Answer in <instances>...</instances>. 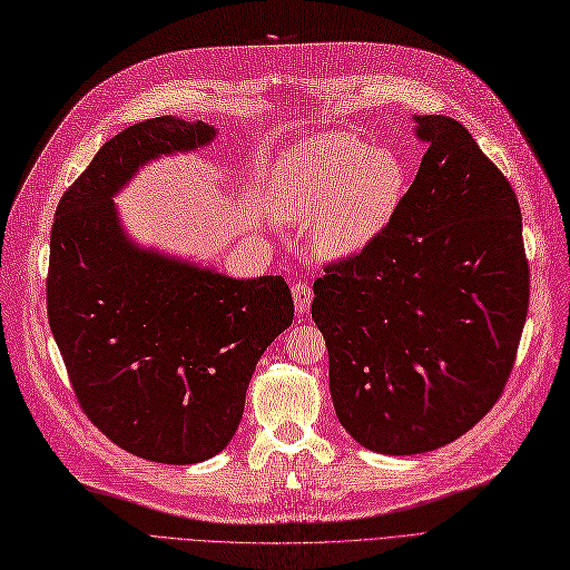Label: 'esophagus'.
Listing matches in <instances>:
<instances>
[{
  "label": "esophagus",
  "mask_w": 570,
  "mask_h": 570,
  "mask_svg": "<svg viewBox=\"0 0 570 570\" xmlns=\"http://www.w3.org/2000/svg\"><path fill=\"white\" fill-rule=\"evenodd\" d=\"M291 293H293V303H296V312L298 314H305L309 312V305H312V288L307 282H296L291 286Z\"/></svg>",
  "instance_id": "obj_1"
}]
</instances>
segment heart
I'll return each mask as SVG.
<instances>
[{
  "label": "heart",
  "instance_id": "b5f03b06",
  "mask_svg": "<svg viewBox=\"0 0 570 570\" xmlns=\"http://www.w3.org/2000/svg\"><path fill=\"white\" fill-rule=\"evenodd\" d=\"M406 164L387 147L352 134H322L293 145L274 180L284 220H314L312 242L331 258L368 246L406 193Z\"/></svg>",
  "mask_w": 570,
  "mask_h": 570
}]
</instances>
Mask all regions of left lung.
<instances>
[{"instance_id":"left-lung-1","label":"left lung","mask_w":570,"mask_h":570,"mask_svg":"<svg viewBox=\"0 0 570 570\" xmlns=\"http://www.w3.org/2000/svg\"><path fill=\"white\" fill-rule=\"evenodd\" d=\"M428 145L387 227L314 282L335 415L362 446L411 455L470 432L500 399L531 296L510 180L460 121Z\"/></svg>"}]
</instances>
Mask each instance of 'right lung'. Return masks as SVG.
I'll use <instances>...</instances> for the list:
<instances>
[{"instance_id":"obj_1","label":"right lung","mask_w":570,"mask_h":570,"mask_svg":"<svg viewBox=\"0 0 570 570\" xmlns=\"http://www.w3.org/2000/svg\"><path fill=\"white\" fill-rule=\"evenodd\" d=\"M214 134L174 117L129 126L62 193L51 227L47 312L79 409L119 449L166 465L227 446L261 354L293 322L284 277L229 279L121 235L112 195L136 168Z\"/></svg>"}]
</instances>
